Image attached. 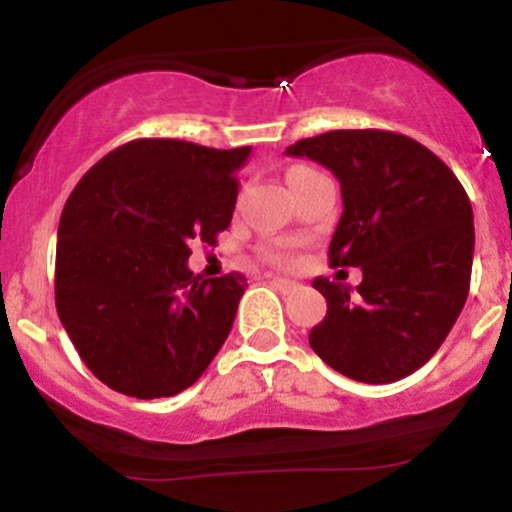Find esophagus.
<instances>
[{
	"instance_id": "obj_1",
	"label": "esophagus",
	"mask_w": 512,
	"mask_h": 512,
	"mask_svg": "<svg viewBox=\"0 0 512 512\" xmlns=\"http://www.w3.org/2000/svg\"><path fill=\"white\" fill-rule=\"evenodd\" d=\"M272 284H274L279 291H291V289H296V281L284 279V276H272Z\"/></svg>"
}]
</instances>
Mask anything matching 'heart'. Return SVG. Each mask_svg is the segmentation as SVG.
<instances>
[{
    "mask_svg": "<svg viewBox=\"0 0 512 512\" xmlns=\"http://www.w3.org/2000/svg\"><path fill=\"white\" fill-rule=\"evenodd\" d=\"M267 257L272 262H276V264H286V262L291 260V252H286V250H281V248H274V250L267 252Z\"/></svg>",
    "mask_w": 512,
    "mask_h": 512,
    "instance_id": "b5f03b06",
    "label": "heart"
}]
</instances>
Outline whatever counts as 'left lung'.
<instances>
[{
  "mask_svg": "<svg viewBox=\"0 0 512 512\" xmlns=\"http://www.w3.org/2000/svg\"><path fill=\"white\" fill-rule=\"evenodd\" d=\"M286 156L310 158L339 180L344 211L330 264L363 272L356 289L313 281L327 315L310 330V346L358 383L407 378L440 349L467 301V192L424 144L385 129H334L291 144Z\"/></svg>",
  "mask_w": 512,
  "mask_h": 512,
  "instance_id": "obj_1",
  "label": "left lung"
}]
</instances>
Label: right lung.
Instances as JSON below:
<instances>
[{
  "label": "right lung",
  "mask_w": 512,
  "mask_h": 512,
  "mask_svg": "<svg viewBox=\"0 0 512 512\" xmlns=\"http://www.w3.org/2000/svg\"><path fill=\"white\" fill-rule=\"evenodd\" d=\"M250 151L134 139L69 195L57 228V315L88 370L115 392L178 395L226 342L248 281L195 276L187 243L214 245L226 231Z\"/></svg>",
  "instance_id": "obj_1"
}]
</instances>
